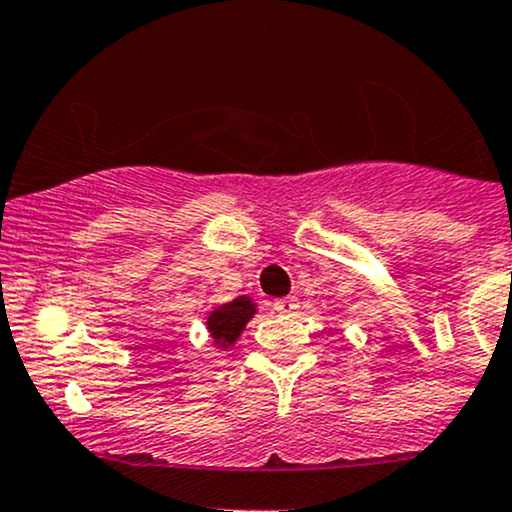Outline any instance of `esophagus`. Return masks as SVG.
<instances>
[{
    "mask_svg": "<svg viewBox=\"0 0 512 512\" xmlns=\"http://www.w3.org/2000/svg\"><path fill=\"white\" fill-rule=\"evenodd\" d=\"M273 309L278 311V314H282V316H290V314H294V311L299 309V302L294 297H282V299H275Z\"/></svg>",
    "mask_w": 512,
    "mask_h": 512,
    "instance_id": "1",
    "label": "esophagus"
}]
</instances>
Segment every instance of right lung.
Returning a JSON list of instances; mask_svg holds the SVG:
<instances>
[{
	"label": "right lung",
	"instance_id": "obj_1",
	"mask_svg": "<svg viewBox=\"0 0 512 512\" xmlns=\"http://www.w3.org/2000/svg\"><path fill=\"white\" fill-rule=\"evenodd\" d=\"M256 302L251 297H234L232 302L213 306L206 316V328L215 350H232L242 338L246 323L256 316Z\"/></svg>",
	"mask_w": 512,
	"mask_h": 512
}]
</instances>
